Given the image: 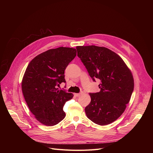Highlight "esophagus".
Returning a JSON list of instances; mask_svg holds the SVG:
<instances>
[{"instance_id":"34e87169","label":"esophagus","mask_w":153,"mask_h":153,"mask_svg":"<svg viewBox=\"0 0 153 153\" xmlns=\"http://www.w3.org/2000/svg\"><path fill=\"white\" fill-rule=\"evenodd\" d=\"M82 95V93H75L74 94V96H76V97H79V96H80Z\"/></svg>"}]
</instances>
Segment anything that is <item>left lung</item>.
Instances as JSON below:
<instances>
[{"mask_svg":"<svg viewBox=\"0 0 153 153\" xmlns=\"http://www.w3.org/2000/svg\"><path fill=\"white\" fill-rule=\"evenodd\" d=\"M76 49L93 81H101L100 91L90 93L86 115L97 125L110 124L122 114L130 100L134 85L132 73L118 54L107 48L90 45Z\"/></svg>","mask_w":153,"mask_h":153,"instance_id":"8db88e82","label":"left lung"}]
</instances>
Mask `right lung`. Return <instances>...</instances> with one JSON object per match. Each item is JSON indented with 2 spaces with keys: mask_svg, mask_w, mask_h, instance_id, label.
<instances>
[{
  "mask_svg": "<svg viewBox=\"0 0 153 153\" xmlns=\"http://www.w3.org/2000/svg\"><path fill=\"white\" fill-rule=\"evenodd\" d=\"M76 56L68 47L51 49L36 56L28 64L22 81V90L30 111L41 123L54 126L65 117L63 110L73 94L59 90L65 83L64 72Z\"/></svg>",
  "mask_w": 153,
  "mask_h": 153,
  "instance_id": "right-lung-1",
  "label": "right lung"
}]
</instances>
